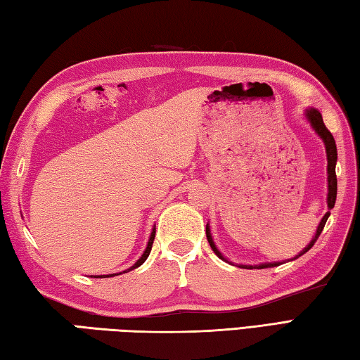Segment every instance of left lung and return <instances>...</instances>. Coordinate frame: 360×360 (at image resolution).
<instances>
[{"label":"left lung","instance_id":"8db88e82","mask_svg":"<svg viewBox=\"0 0 360 360\" xmlns=\"http://www.w3.org/2000/svg\"><path fill=\"white\" fill-rule=\"evenodd\" d=\"M304 117H306V120L310 124L311 130H314L318 136L321 138V141L324 142V147H326V158H328V212L326 214L323 216L320 224H318L316 227V232H315V236L314 238L310 240V243L307 244L306 248H304L300 254H297L295 259H297V257H301L307 252V250L314 246L315 241L318 240V236L321 235L323 229H324V224H326L328 218L330 216V210L334 208L335 205V199H337V175H335V165H337V146H335V141H334V136H332L330 131L326 128V125H324L323 122V117H321V112L315 110V108H310V110H306V112H304ZM207 240L210 243V248L213 249V252L219 257L221 260L230 263L226 257H224L219 249L216 248V244L213 241V236H212V232H210V224H207ZM295 259H290V260H295ZM279 264H282V262H273V263H260V264H238L240 268H246V269H263V268H273V266H279Z\"/></svg>","mask_w":360,"mask_h":360}]
</instances>
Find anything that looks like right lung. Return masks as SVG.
<instances>
[{"instance_id": "obj_1", "label": "right lung", "mask_w": 360, "mask_h": 360, "mask_svg": "<svg viewBox=\"0 0 360 360\" xmlns=\"http://www.w3.org/2000/svg\"><path fill=\"white\" fill-rule=\"evenodd\" d=\"M153 240H155V227L152 229V233H150V238H148V241H147V246H146V249H144V252H142V255L139 257V259L136 260V263L133 264V266H130L128 269H125V271H122V273H116V274H103V276H91V277H96V279H103V277H114V276H119V274H124V273H128V271H131V269H136V268H139L142 263H144L146 260H147V257H148V254H150V250H152V244H153Z\"/></svg>"}]
</instances>
